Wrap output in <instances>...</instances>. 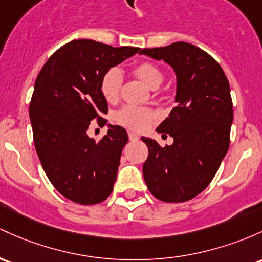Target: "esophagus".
<instances>
[{
  "instance_id": "esophagus-1",
  "label": "esophagus",
  "mask_w": 262,
  "mask_h": 262,
  "mask_svg": "<svg viewBox=\"0 0 262 262\" xmlns=\"http://www.w3.org/2000/svg\"><path fill=\"white\" fill-rule=\"evenodd\" d=\"M128 137H129V140L130 142H136V140L139 139V137H138V134L134 133V132H128Z\"/></svg>"
}]
</instances>
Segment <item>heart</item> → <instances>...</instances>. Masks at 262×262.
<instances>
[{
  "label": "heart",
  "instance_id": "heart-1",
  "mask_svg": "<svg viewBox=\"0 0 262 262\" xmlns=\"http://www.w3.org/2000/svg\"><path fill=\"white\" fill-rule=\"evenodd\" d=\"M134 74L145 83L148 87L157 88L163 82V73L157 66L149 62H142L133 68ZM122 72L118 68H111L105 72L100 78L99 89L103 98L107 102H116L119 97L120 85H122ZM155 119L153 111L148 108H139L134 105H124L114 114V122L118 124L134 129L143 130Z\"/></svg>",
  "mask_w": 262,
  "mask_h": 262
}]
</instances>
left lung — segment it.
<instances>
[{
  "instance_id": "1",
  "label": "left lung",
  "mask_w": 262,
  "mask_h": 262,
  "mask_svg": "<svg viewBox=\"0 0 262 262\" xmlns=\"http://www.w3.org/2000/svg\"><path fill=\"white\" fill-rule=\"evenodd\" d=\"M140 54L163 59L177 74V105L157 128L174 143L162 148L142 138L149 150L143 177L157 199L188 201L210 184L228 153L234 117L229 80L210 54L190 43L144 48Z\"/></svg>"
}]
</instances>
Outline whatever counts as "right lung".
<instances>
[{"instance_id": "1", "label": "right lung", "mask_w": 262, "mask_h": 262, "mask_svg": "<svg viewBox=\"0 0 262 262\" xmlns=\"http://www.w3.org/2000/svg\"><path fill=\"white\" fill-rule=\"evenodd\" d=\"M139 50L76 39L54 52L37 77L30 103L34 146L52 185L74 203L93 205L113 191L128 134L109 124L96 142L87 129L92 120L107 123L102 76Z\"/></svg>"}]
</instances>
